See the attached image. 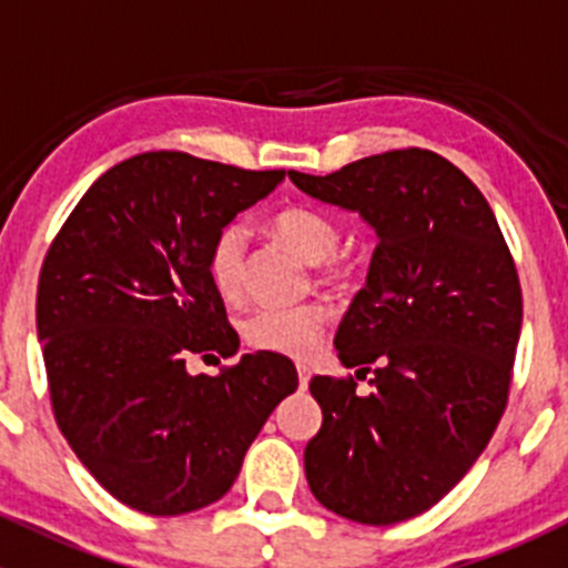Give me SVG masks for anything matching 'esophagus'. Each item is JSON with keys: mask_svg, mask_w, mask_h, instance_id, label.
Here are the masks:
<instances>
[{"mask_svg": "<svg viewBox=\"0 0 568 568\" xmlns=\"http://www.w3.org/2000/svg\"><path fill=\"white\" fill-rule=\"evenodd\" d=\"M296 374H300V387H302V390H305L307 382H311V368L300 363V365H296Z\"/></svg>", "mask_w": 568, "mask_h": 568, "instance_id": "obj_1", "label": "esophagus"}]
</instances>
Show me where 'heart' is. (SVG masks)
Returning <instances> with one entry per match:
<instances>
[{"mask_svg":"<svg viewBox=\"0 0 568 568\" xmlns=\"http://www.w3.org/2000/svg\"><path fill=\"white\" fill-rule=\"evenodd\" d=\"M268 231L300 252L316 266L324 280H337L348 274V261L337 255L341 227L324 211L313 205H285L274 211ZM244 255H247V231L239 222L220 227L205 252V272L222 300H236L244 285ZM324 302H300V305H266L252 311L242 324L244 343L257 352L283 354V357H311L318 348L324 332Z\"/></svg>","mask_w":568,"mask_h":568,"instance_id":"heart-1","label":"heart"}]
</instances>
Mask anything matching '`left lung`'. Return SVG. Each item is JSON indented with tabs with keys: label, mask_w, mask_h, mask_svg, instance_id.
<instances>
[{
	"label": "left lung",
	"mask_w": 568,
	"mask_h": 568,
	"mask_svg": "<svg viewBox=\"0 0 568 568\" xmlns=\"http://www.w3.org/2000/svg\"><path fill=\"white\" fill-rule=\"evenodd\" d=\"M288 178L359 211L379 236L335 335L341 363L357 379L374 374V390L313 376L324 423L305 448L307 484L337 517L404 523L459 484L506 412L523 329L517 263L480 189L426 148Z\"/></svg>",
	"instance_id": "1"
}]
</instances>
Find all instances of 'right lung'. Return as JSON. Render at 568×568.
Wrapping results in <instances>:
<instances>
[{"instance_id":"1","label":"right lung","mask_w":568,"mask_h":568,"mask_svg":"<svg viewBox=\"0 0 568 568\" xmlns=\"http://www.w3.org/2000/svg\"><path fill=\"white\" fill-rule=\"evenodd\" d=\"M285 170L151 151L106 170L43 257L38 337L62 437L129 508L175 517L220 500L274 406L300 387L283 354L233 357L239 332L205 272L220 227Z\"/></svg>"}]
</instances>
